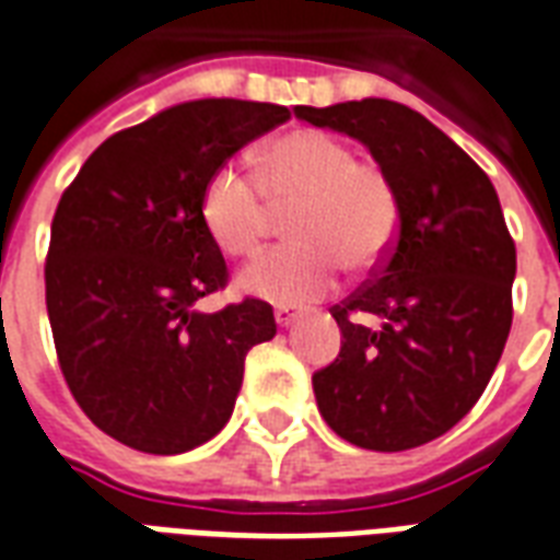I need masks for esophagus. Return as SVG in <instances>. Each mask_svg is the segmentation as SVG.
I'll use <instances>...</instances> for the list:
<instances>
[{
    "label": "esophagus",
    "instance_id": "esophagus-1",
    "mask_svg": "<svg viewBox=\"0 0 560 560\" xmlns=\"http://www.w3.org/2000/svg\"><path fill=\"white\" fill-rule=\"evenodd\" d=\"M296 317H300V314L291 312V308H276V323H279L281 329L293 326V323H296Z\"/></svg>",
    "mask_w": 560,
    "mask_h": 560
}]
</instances>
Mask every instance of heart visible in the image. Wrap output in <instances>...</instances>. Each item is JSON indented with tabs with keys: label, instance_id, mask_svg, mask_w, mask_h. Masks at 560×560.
Masks as SVG:
<instances>
[{
	"label": "heart",
	"instance_id": "1",
	"mask_svg": "<svg viewBox=\"0 0 560 560\" xmlns=\"http://www.w3.org/2000/svg\"><path fill=\"white\" fill-rule=\"evenodd\" d=\"M291 243L240 272L258 300L296 308L335 288L338 267L374 269L397 234V196L383 168L326 130H293L260 151L258 177L219 165L201 192V222L228 258H248L284 213Z\"/></svg>",
	"mask_w": 560,
	"mask_h": 560
}]
</instances>
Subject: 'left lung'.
<instances>
[{
  "mask_svg": "<svg viewBox=\"0 0 560 560\" xmlns=\"http://www.w3.org/2000/svg\"><path fill=\"white\" fill-rule=\"evenodd\" d=\"M296 115L359 139L400 213L383 264L332 308L341 353L312 376L317 407L359 448H418L478 404L511 332L516 246L495 186L404 103L368 97Z\"/></svg>",
  "mask_w": 560,
  "mask_h": 560,
  "instance_id": "obj_1",
  "label": "left lung"
}]
</instances>
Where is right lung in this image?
Masks as SVG:
<instances>
[{
	"mask_svg": "<svg viewBox=\"0 0 560 560\" xmlns=\"http://www.w3.org/2000/svg\"><path fill=\"white\" fill-rule=\"evenodd\" d=\"M291 118L252 101H189L115 132L65 189L49 234L47 314L85 416L144 454H184L225 428L267 302H196L228 284L201 222L207 177Z\"/></svg>",
	"mask_w": 560,
	"mask_h": 560,
	"instance_id": "right-lung-1",
	"label": "right lung"
}]
</instances>
